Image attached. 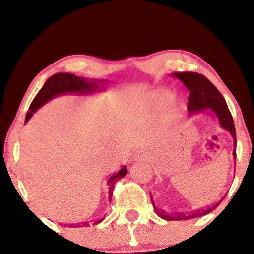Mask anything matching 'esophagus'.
I'll return each mask as SVG.
<instances>
[{
  "mask_svg": "<svg viewBox=\"0 0 254 254\" xmlns=\"http://www.w3.org/2000/svg\"><path fill=\"white\" fill-rule=\"evenodd\" d=\"M144 154L142 151H136L135 154L133 155V159L134 161H141V159H144Z\"/></svg>",
  "mask_w": 254,
  "mask_h": 254,
  "instance_id": "obj_1",
  "label": "esophagus"
}]
</instances>
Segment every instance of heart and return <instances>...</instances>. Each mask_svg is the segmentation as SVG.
<instances>
[{"label": "heart", "mask_w": 254, "mask_h": 254, "mask_svg": "<svg viewBox=\"0 0 254 254\" xmlns=\"http://www.w3.org/2000/svg\"><path fill=\"white\" fill-rule=\"evenodd\" d=\"M173 98H175L173 93L168 91V90H156V91L149 95L148 105L152 111L163 112V111L168 109V106L172 103Z\"/></svg>", "instance_id": "b5f03b06"}]
</instances>
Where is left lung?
<instances>
[{
  "label": "left lung",
  "mask_w": 254,
  "mask_h": 254,
  "mask_svg": "<svg viewBox=\"0 0 254 254\" xmlns=\"http://www.w3.org/2000/svg\"><path fill=\"white\" fill-rule=\"evenodd\" d=\"M175 77L180 79L190 91L189 96V104H187V111L190 114H194L197 112H204V111H210L216 114L218 121H220L221 127L223 129L228 130L234 137V145L236 148L237 141H236V130L234 119L230 111L228 109L227 103L221 92L218 91L213 83H211L207 77L203 75L197 74V72H173ZM234 157L236 159V150H234ZM152 201V199H151ZM220 202L214 203L213 206H208L207 208H201L190 211V213H177V214H166L164 210L158 209L155 206L152 201V206L155 208L156 214L159 217L164 218L166 221H184V220H192V218H197L203 216V215L209 214L216 208Z\"/></svg>",
  "instance_id": "obj_1"
}]
</instances>
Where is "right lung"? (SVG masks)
Instances as JSON below:
<instances>
[{
	"instance_id": "add662e5",
	"label": "right lung",
	"mask_w": 254,
	"mask_h": 254,
	"mask_svg": "<svg viewBox=\"0 0 254 254\" xmlns=\"http://www.w3.org/2000/svg\"><path fill=\"white\" fill-rule=\"evenodd\" d=\"M100 81H96V79H88L82 78V77H77V76L74 74H70V72H58V74H54L53 76H51L50 78L45 82V84L43 88L40 89V91L38 92V95L34 97V99L31 103L29 112H27L26 117H25V123L29 121V119L32 117V114L36 112V111L46 104L48 100H51L54 97H57L59 95H65V93H77V95H84V93H91L95 92L98 90L103 89V85L99 86ZM127 175V168L126 166H123L119 171L117 173H114L107 180V184L110 186V190H109V199H112V194H113V189H114V184H116L118 180L124 178L125 176ZM104 220V218H100V220L96 221L93 224H98ZM82 225H88V223H83ZM82 225L76 224L74 225V228L77 227H82ZM72 227V225H71Z\"/></svg>"
}]
</instances>
